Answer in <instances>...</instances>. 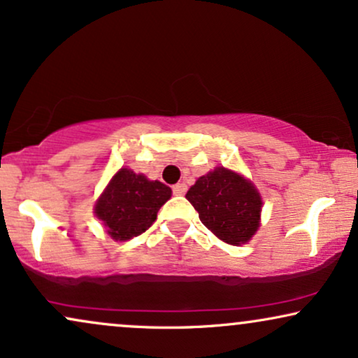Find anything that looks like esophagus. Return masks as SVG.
<instances>
[{"label": "esophagus", "mask_w": 358, "mask_h": 358, "mask_svg": "<svg viewBox=\"0 0 358 358\" xmlns=\"http://www.w3.org/2000/svg\"><path fill=\"white\" fill-rule=\"evenodd\" d=\"M186 184H176V186H172V194H174V196H182V194H186Z\"/></svg>", "instance_id": "esophagus-1"}]
</instances>
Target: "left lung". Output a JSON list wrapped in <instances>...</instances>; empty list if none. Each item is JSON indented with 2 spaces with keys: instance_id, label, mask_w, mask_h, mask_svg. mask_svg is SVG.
<instances>
[{
  "instance_id": "8db88e82",
  "label": "left lung",
  "mask_w": 358,
  "mask_h": 358,
  "mask_svg": "<svg viewBox=\"0 0 358 358\" xmlns=\"http://www.w3.org/2000/svg\"><path fill=\"white\" fill-rule=\"evenodd\" d=\"M186 199L199 213L204 226L227 244H244L259 227V192L242 176L217 167L189 189Z\"/></svg>"
}]
</instances>
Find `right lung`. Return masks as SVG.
Here are the masks:
<instances>
[{
  "label": "right lung",
  "instance_id": "add662e5",
  "mask_svg": "<svg viewBox=\"0 0 358 358\" xmlns=\"http://www.w3.org/2000/svg\"><path fill=\"white\" fill-rule=\"evenodd\" d=\"M171 197V189L131 169L114 176L96 204V215L116 241H129L152 226L157 210Z\"/></svg>",
  "mask_w": 358,
  "mask_h": 358
}]
</instances>
